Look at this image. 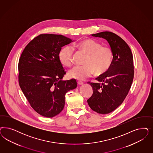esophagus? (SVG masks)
<instances>
[{
	"label": "esophagus",
	"mask_w": 153,
	"mask_h": 153,
	"mask_svg": "<svg viewBox=\"0 0 153 153\" xmlns=\"http://www.w3.org/2000/svg\"><path fill=\"white\" fill-rule=\"evenodd\" d=\"M83 84V83L82 82H81V81H78V85H82Z\"/></svg>",
	"instance_id": "obj_1"
}]
</instances>
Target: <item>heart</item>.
Listing matches in <instances>:
<instances>
[{"instance_id":"obj_1","label":"heart","mask_w":153,"mask_h":153,"mask_svg":"<svg viewBox=\"0 0 153 153\" xmlns=\"http://www.w3.org/2000/svg\"><path fill=\"white\" fill-rule=\"evenodd\" d=\"M74 49L86 56L83 66H75L69 70L70 78L82 80L94 73L99 76L106 73L113 61L112 49L102 46L100 43L91 39L83 40L73 45ZM61 63L70 66L73 63V51L69 46L64 47L59 54Z\"/></svg>"}]
</instances>
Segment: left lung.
<instances>
[{"instance_id": "obj_1", "label": "left lung", "mask_w": 153, "mask_h": 153, "mask_svg": "<svg viewBox=\"0 0 153 153\" xmlns=\"http://www.w3.org/2000/svg\"><path fill=\"white\" fill-rule=\"evenodd\" d=\"M91 35L106 40L113 51L110 69L96 78L98 82H88L94 91L87 100L89 107L97 113L106 114L119 106L128 94L134 76L133 56L126 42L113 33L104 31Z\"/></svg>"}]
</instances>
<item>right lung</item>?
<instances>
[{
    "instance_id": "obj_1",
    "label": "right lung",
    "mask_w": 153,
    "mask_h": 153,
    "mask_svg": "<svg viewBox=\"0 0 153 153\" xmlns=\"http://www.w3.org/2000/svg\"><path fill=\"white\" fill-rule=\"evenodd\" d=\"M74 40L62 35L40 34L26 46L19 62L20 87L31 106L52 118L64 108L65 94L77 86L75 79L62 80L66 72L59 54Z\"/></svg>"
}]
</instances>
